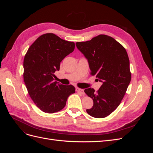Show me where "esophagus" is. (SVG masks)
Segmentation results:
<instances>
[{
    "label": "esophagus",
    "instance_id": "34e87169",
    "mask_svg": "<svg viewBox=\"0 0 153 153\" xmlns=\"http://www.w3.org/2000/svg\"><path fill=\"white\" fill-rule=\"evenodd\" d=\"M76 91L78 92H79V93L82 94H84V89H80V88H76Z\"/></svg>",
    "mask_w": 153,
    "mask_h": 153
}]
</instances>
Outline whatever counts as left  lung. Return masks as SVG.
Segmentation results:
<instances>
[{
  "mask_svg": "<svg viewBox=\"0 0 153 153\" xmlns=\"http://www.w3.org/2000/svg\"><path fill=\"white\" fill-rule=\"evenodd\" d=\"M76 46L87 59L91 75L102 83L97 92L92 88L84 90L94 103L87 112L95 118L105 117L118 107L131 81L126 50L112 37L104 34L77 42Z\"/></svg>",
  "mask_w": 153,
  "mask_h": 153,
  "instance_id": "obj_1",
  "label": "left lung"
}]
</instances>
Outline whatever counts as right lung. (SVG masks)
<instances>
[{"label": "right lung", "instance_id": "right-lung-1", "mask_svg": "<svg viewBox=\"0 0 153 153\" xmlns=\"http://www.w3.org/2000/svg\"><path fill=\"white\" fill-rule=\"evenodd\" d=\"M75 43L52 33L41 35L27 50L24 61V79L31 99L45 113L62 110L69 95L75 92L72 85L54 81L60 63L75 49Z\"/></svg>", "mask_w": 153, "mask_h": 153}]
</instances>
